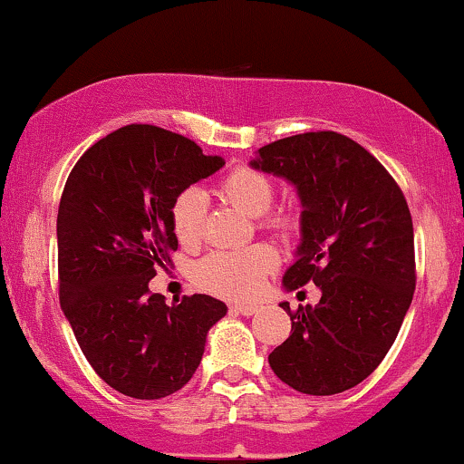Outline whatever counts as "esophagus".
Instances as JSON below:
<instances>
[{"label":"esophagus","mask_w":464,"mask_h":464,"mask_svg":"<svg viewBox=\"0 0 464 464\" xmlns=\"http://www.w3.org/2000/svg\"><path fill=\"white\" fill-rule=\"evenodd\" d=\"M260 306H256V304H234L232 310H237V313L245 314V317H252V314L258 313Z\"/></svg>","instance_id":"obj_1"}]
</instances>
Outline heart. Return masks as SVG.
<instances>
[{
	"mask_svg": "<svg viewBox=\"0 0 464 464\" xmlns=\"http://www.w3.org/2000/svg\"><path fill=\"white\" fill-rule=\"evenodd\" d=\"M219 198L245 217H260L274 201V182L263 171L252 167H237L217 184ZM206 215V198L199 188H187L171 204V230L187 247L199 243ZM269 227L286 232L293 227V217L286 212L266 219ZM277 256L269 245H254L241 252H219L201 260L195 269V280L201 288L223 297H252L263 286L265 276L274 269Z\"/></svg>",
	"mask_w": 464,
	"mask_h": 464,
	"instance_id": "obj_1",
	"label": "heart"
}]
</instances>
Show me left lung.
<instances>
[{"label": "left lung", "instance_id": "8db88e82", "mask_svg": "<svg viewBox=\"0 0 464 464\" xmlns=\"http://www.w3.org/2000/svg\"><path fill=\"white\" fill-rule=\"evenodd\" d=\"M249 167L295 188L299 245L285 291L314 282L319 304L291 313V336L269 353L282 382L306 395L361 384L382 362L415 293L411 210L389 171L356 140L306 132L260 147Z\"/></svg>", "mask_w": 464, "mask_h": 464}]
</instances>
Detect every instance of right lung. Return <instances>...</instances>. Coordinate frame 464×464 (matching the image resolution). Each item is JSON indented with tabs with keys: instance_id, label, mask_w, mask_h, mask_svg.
I'll use <instances>...</instances> for the list:
<instances>
[{
	"instance_id": "1",
	"label": "right lung",
	"mask_w": 464,
	"mask_h": 464,
	"mask_svg": "<svg viewBox=\"0 0 464 464\" xmlns=\"http://www.w3.org/2000/svg\"><path fill=\"white\" fill-rule=\"evenodd\" d=\"M226 165L187 136L125 125L75 162L58 208L60 306L95 373L119 393L160 400L193 378L227 306L150 293L178 249L171 204Z\"/></svg>"
}]
</instances>
